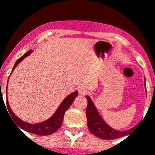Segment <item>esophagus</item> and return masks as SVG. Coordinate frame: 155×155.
<instances>
[{
	"instance_id": "1",
	"label": "esophagus",
	"mask_w": 155,
	"mask_h": 155,
	"mask_svg": "<svg viewBox=\"0 0 155 155\" xmlns=\"http://www.w3.org/2000/svg\"><path fill=\"white\" fill-rule=\"evenodd\" d=\"M78 93L81 96H84L87 93V89H85V87H81L78 89Z\"/></svg>"
}]
</instances>
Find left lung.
<instances>
[{"mask_svg":"<svg viewBox=\"0 0 155 155\" xmlns=\"http://www.w3.org/2000/svg\"><path fill=\"white\" fill-rule=\"evenodd\" d=\"M144 82H145L146 86L145 78H144ZM85 97L88 101V105L86 108L88 127L90 132L93 135H96L97 137L101 138L102 139H106V140H112V139H118V138L128 135V133L135 127H134L127 131H118V130L112 128L102 119L91 98L88 95L85 96Z\"/></svg>","mask_w":155,"mask_h":155,"instance_id":"left-lung-1","label":"left lung"}]
</instances>
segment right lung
I'll return each instance as SVG.
<instances>
[{"label":"right lung","mask_w":155,"mask_h":155,"mask_svg":"<svg viewBox=\"0 0 155 155\" xmlns=\"http://www.w3.org/2000/svg\"><path fill=\"white\" fill-rule=\"evenodd\" d=\"M32 50H31L29 51L26 52L24 54L22 57H20L19 59L17 60L14 65L12 70V73L13 72V70H15L17 65L20 63L21 61L24 60V58H26L27 56L30 55L32 53ZM11 73V74H12ZM7 88H6V94H7ZM78 94V90H76L74 93H70V95H68L65 99L62 101V103L60 104V105L58 106V108H57V110L55 111V112L54 113V115L52 116H51L49 119H47V120L43 121V122L38 123V124H29V123L24 122L22 120H20L19 117L14 114V112L12 111V109L10 108L9 103L8 101V98L6 99V103H7V109L8 110V112L10 113V116L12 117V119L14 120V122L16 123L17 126L20 127V128L23 129L24 131H28V132L33 133V134H35V135H51L53 133L55 132L56 131H58V129L61 127V125L62 124V121H63V116L65 112L69 108L70 106L72 104V103L74 102L75 98L77 97V96ZM6 108V107H5ZM19 128V129H20Z\"/></svg>","instance_id":"right-lung-1"}]
</instances>
